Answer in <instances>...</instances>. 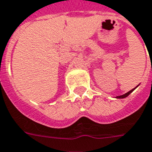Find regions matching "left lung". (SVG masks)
<instances>
[{"mask_svg": "<svg viewBox=\"0 0 152 152\" xmlns=\"http://www.w3.org/2000/svg\"><path fill=\"white\" fill-rule=\"evenodd\" d=\"M137 86H136L134 89H132V90H131L130 91H128V92H127V93H125L124 94H122V95H118V96H116L115 98H117V99H124V98H126V97H128V95L131 94L132 92L134 91V90H135L136 88H137Z\"/></svg>", "mask_w": 152, "mask_h": 152, "instance_id": "obj_1", "label": "left lung"}]
</instances>
